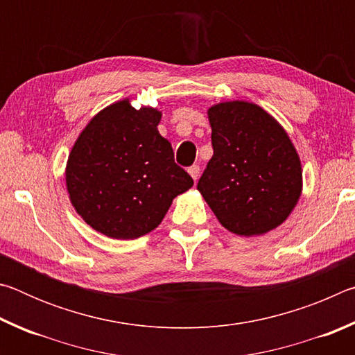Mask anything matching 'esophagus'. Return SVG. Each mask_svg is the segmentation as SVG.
<instances>
[{"label":"esophagus","mask_w":355,"mask_h":355,"mask_svg":"<svg viewBox=\"0 0 355 355\" xmlns=\"http://www.w3.org/2000/svg\"><path fill=\"white\" fill-rule=\"evenodd\" d=\"M188 172H189V175L192 177V180L197 182V178H199V175H200V167L197 164H192L191 167H188Z\"/></svg>","instance_id":"obj_1"}]
</instances>
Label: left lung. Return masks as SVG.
<instances>
[{
  "label": "left lung",
  "mask_w": 355,
  "mask_h": 355,
  "mask_svg": "<svg viewBox=\"0 0 355 355\" xmlns=\"http://www.w3.org/2000/svg\"><path fill=\"white\" fill-rule=\"evenodd\" d=\"M213 156L197 183L227 230L264 235L279 227L300 197L302 167L286 131L249 101H224L208 110Z\"/></svg>",
  "instance_id": "obj_1"
}]
</instances>
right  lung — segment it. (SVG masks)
Here are the masks:
<instances>
[{"mask_svg":"<svg viewBox=\"0 0 355 355\" xmlns=\"http://www.w3.org/2000/svg\"><path fill=\"white\" fill-rule=\"evenodd\" d=\"M161 112L130 100L101 110L78 136L65 183L76 213L103 235L135 239L155 230L194 180L158 131Z\"/></svg>","mask_w":355,"mask_h":355,"instance_id":"right-lung-1","label":"right lung"}]
</instances>
